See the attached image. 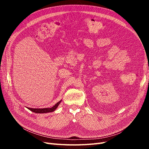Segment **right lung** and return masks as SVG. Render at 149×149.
Here are the masks:
<instances>
[{
	"mask_svg": "<svg viewBox=\"0 0 149 149\" xmlns=\"http://www.w3.org/2000/svg\"><path fill=\"white\" fill-rule=\"evenodd\" d=\"M61 102V100L59 102H58L55 106H53L52 107L50 108H30V107H27V109H29L30 111L31 112H35V113H40V114H42V113H48V112H51L55 111L58 106H59L60 102Z\"/></svg>",
	"mask_w": 149,
	"mask_h": 149,
	"instance_id": "add662e5",
	"label": "right lung"
}]
</instances>
